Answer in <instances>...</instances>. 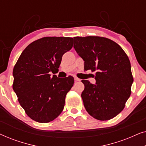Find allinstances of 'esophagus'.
<instances>
[{"label":"esophagus","mask_w":146,"mask_h":146,"mask_svg":"<svg viewBox=\"0 0 146 146\" xmlns=\"http://www.w3.org/2000/svg\"><path fill=\"white\" fill-rule=\"evenodd\" d=\"M74 80H75V82H79V81H80V79H79L78 78H77V77H74Z\"/></svg>","instance_id":"34e87169"}]
</instances>
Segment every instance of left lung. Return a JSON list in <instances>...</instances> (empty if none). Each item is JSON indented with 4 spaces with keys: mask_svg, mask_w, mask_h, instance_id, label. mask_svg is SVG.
I'll use <instances>...</instances> for the list:
<instances>
[{
    "mask_svg": "<svg viewBox=\"0 0 146 146\" xmlns=\"http://www.w3.org/2000/svg\"><path fill=\"white\" fill-rule=\"evenodd\" d=\"M74 40L85 70L96 72V84L82 80L86 110L98 120L113 118L123 110L131 94L133 78L128 56L120 46L107 38L76 36Z\"/></svg>",
    "mask_w": 146,
    "mask_h": 146,
    "instance_id": "8db88e82",
    "label": "left lung"
}]
</instances>
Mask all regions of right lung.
Here are the masks:
<instances>
[{"instance_id": "1", "label": "right lung", "mask_w": 146, "mask_h": 146, "mask_svg": "<svg viewBox=\"0 0 146 146\" xmlns=\"http://www.w3.org/2000/svg\"><path fill=\"white\" fill-rule=\"evenodd\" d=\"M70 37H44L28 46L13 69V88L20 104L32 119L48 123L58 116L66 94L73 86L72 76L59 78L62 57L72 48Z\"/></svg>"}]
</instances>
